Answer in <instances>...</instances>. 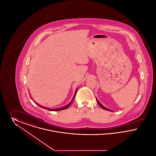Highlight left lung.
<instances>
[{"instance_id":"left-lung-1","label":"left lung","mask_w":156,"mask_h":156,"mask_svg":"<svg viewBox=\"0 0 156 156\" xmlns=\"http://www.w3.org/2000/svg\"><path fill=\"white\" fill-rule=\"evenodd\" d=\"M97 102H98V104L99 105V106H101V107L102 108H103L104 109H105V110H106V111H112L111 110H110V109H108V108H105V106H103V105H102V104H101V103H100V102H99L98 101V100L97 99Z\"/></svg>"}]
</instances>
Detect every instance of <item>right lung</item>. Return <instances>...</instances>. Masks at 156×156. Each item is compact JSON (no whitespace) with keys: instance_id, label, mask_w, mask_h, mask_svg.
Masks as SVG:
<instances>
[{"instance_id":"obj_1","label":"right lung","mask_w":156,"mask_h":156,"mask_svg":"<svg viewBox=\"0 0 156 156\" xmlns=\"http://www.w3.org/2000/svg\"><path fill=\"white\" fill-rule=\"evenodd\" d=\"M76 92H77V89L76 90V91H75V93L74 96L73 97V100L71 101V102L69 103V104H68L67 105H66V106H64V107H63V108H58V109H49V108H45L44 106H41V105H38V104H37V103H36L34 101V102L36 103V104H37L38 106H40V107H41V108H44V109H47V110H49V111H61V110H64V109H67L68 108V107H69V106L71 104V103L73 102V100H74V99L75 96V95H76Z\"/></svg>"}]
</instances>
